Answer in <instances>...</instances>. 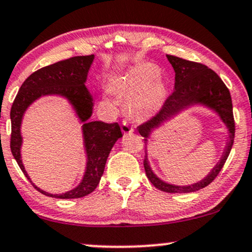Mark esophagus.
Listing matches in <instances>:
<instances>
[{
	"label": "esophagus",
	"instance_id": "esophagus-1",
	"mask_svg": "<svg viewBox=\"0 0 252 252\" xmlns=\"http://www.w3.org/2000/svg\"><path fill=\"white\" fill-rule=\"evenodd\" d=\"M121 128H123V132L125 133V134H128V133H132L134 131V127H133L131 124L126 120H124L123 124H121Z\"/></svg>",
	"mask_w": 252,
	"mask_h": 252
}]
</instances>
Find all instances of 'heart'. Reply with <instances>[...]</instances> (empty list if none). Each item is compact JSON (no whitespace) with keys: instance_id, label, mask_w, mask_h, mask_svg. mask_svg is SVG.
Here are the masks:
<instances>
[{"instance_id":"1","label":"heart","mask_w":252,"mask_h":252,"mask_svg":"<svg viewBox=\"0 0 252 252\" xmlns=\"http://www.w3.org/2000/svg\"><path fill=\"white\" fill-rule=\"evenodd\" d=\"M159 69L153 64H139L112 82L118 94L129 97L128 107L133 113L150 114L159 111L167 98V86L157 78Z\"/></svg>"}]
</instances>
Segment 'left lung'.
<instances>
[{
	"label": "left lung",
	"instance_id": "1",
	"mask_svg": "<svg viewBox=\"0 0 252 252\" xmlns=\"http://www.w3.org/2000/svg\"><path fill=\"white\" fill-rule=\"evenodd\" d=\"M169 63L175 71V86L174 92L164 101L162 108L157 116L138 127L140 135L144 136L146 144V153L144 167L146 175L155 188L166 192H191L210 185L224 166L232 144L235 139V120L232 114L231 95L225 84L217 76L215 71L206 65L190 62L176 56L167 55ZM203 104L215 110L221 120L226 124L229 132V140L223 151L221 159L217 166L203 180L189 186L170 185L157 178L151 170L147 157V141L153 129L157 128L164 121L179 113L180 111L192 106V104Z\"/></svg>",
	"mask_w": 252,
	"mask_h": 252
}]
</instances>
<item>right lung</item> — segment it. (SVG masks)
Here are the masks:
<instances>
[{"mask_svg": "<svg viewBox=\"0 0 252 252\" xmlns=\"http://www.w3.org/2000/svg\"><path fill=\"white\" fill-rule=\"evenodd\" d=\"M93 60V55L77 56L35 71L24 80L12 102L10 111V150L28 180L30 178L20 159V124L26 108L43 95H61L69 100L76 111L77 116L83 123L84 147L88 160L82 182L72 191L54 195L39 189L30 180L31 185L46 196L79 198L91 194L97 188L104 174L105 164L112 147L118 139L123 136L118 123L106 124L102 121H89L93 111V98L85 86V82Z\"/></svg>", "mask_w": 252, "mask_h": 252, "instance_id": "add662e5", "label": "right lung"}]
</instances>
